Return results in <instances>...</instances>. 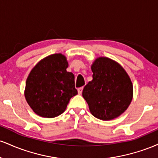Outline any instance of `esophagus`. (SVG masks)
<instances>
[{"label":"esophagus","mask_w":158,"mask_h":158,"mask_svg":"<svg viewBox=\"0 0 158 158\" xmlns=\"http://www.w3.org/2000/svg\"><path fill=\"white\" fill-rule=\"evenodd\" d=\"M83 88H84L83 87H81V88H78V93H79V94H81V93H82Z\"/></svg>","instance_id":"1"}]
</instances>
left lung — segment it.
I'll return each mask as SVG.
<instances>
[{
	"mask_svg": "<svg viewBox=\"0 0 158 158\" xmlns=\"http://www.w3.org/2000/svg\"><path fill=\"white\" fill-rule=\"evenodd\" d=\"M91 70L93 80L82 91L90 113L102 120L119 117L132 100L133 85L129 77L118 63L106 57L96 59Z\"/></svg>",
	"mask_w": 158,
	"mask_h": 158,
	"instance_id": "obj_1",
	"label": "left lung"
}]
</instances>
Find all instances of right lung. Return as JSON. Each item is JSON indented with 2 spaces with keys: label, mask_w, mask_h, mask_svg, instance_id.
<instances>
[{
  "label": "right lung",
  "mask_w": 158,
  "mask_h": 158,
  "mask_svg": "<svg viewBox=\"0 0 158 158\" xmlns=\"http://www.w3.org/2000/svg\"><path fill=\"white\" fill-rule=\"evenodd\" d=\"M68 67L64 56L52 54L40 61L29 74L25 98L36 114L47 118L57 117L78 94L74 75L67 71Z\"/></svg>",
  "instance_id": "obj_1"
}]
</instances>
